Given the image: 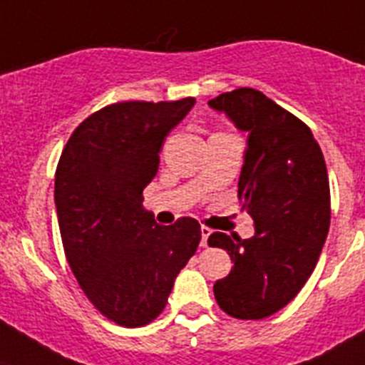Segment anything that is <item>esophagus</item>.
Wrapping results in <instances>:
<instances>
[{
    "label": "esophagus",
    "mask_w": 365,
    "mask_h": 365,
    "mask_svg": "<svg viewBox=\"0 0 365 365\" xmlns=\"http://www.w3.org/2000/svg\"><path fill=\"white\" fill-rule=\"evenodd\" d=\"M200 235H202L200 245H202V247H207V240H210L211 230H210V228H206V226H202V228H200Z\"/></svg>",
    "instance_id": "34e87169"
}]
</instances>
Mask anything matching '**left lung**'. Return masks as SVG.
Masks as SVG:
<instances>
[{
  "label": "left lung",
  "mask_w": 365,
  "mask_h": 365,
  "mask_svg": "<svg viewBox=\"0 0 365 365\" xmlns=\"http://www.w3.org/2000/svg\"><path fill=\"white\" fill-rule=\"evenodd\" d=\"M207 106L249 135L237 197L256 230L250 240L210 235L234 262L213 293L235 319H263L295 299L319 259L330 225L327 165L310 128L259 91L237 88Z\"/></svg>",
  "instance_id": "obj_1"
}]
</instances>
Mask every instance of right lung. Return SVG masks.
Wrapping results in <instances>:
<instances>
[{
  "mask_svg": "<svg viewBox=\"0 0 365 365\" xmlns=\"http://www.w3.org/2000/svg\"><path fill=\"white\" fill-rule=\"evenodd\" d=\"M195 98L120 102L76 128L55 173V210L73 277L88 301L122 327L154 321L200 243V225L161 226L143 206L165 137Z\"/></svg>",
  "mask_w": 365,
  "mask_h": 365,
  "instance_id": "add662e5",
  "label": "right lung"
}]
</instances>
